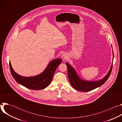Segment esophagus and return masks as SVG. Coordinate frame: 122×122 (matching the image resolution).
<instances>
[{
    "label": "esophagus",
    "mask_w": 122,
    "mask_h": 122,
    "mask_svg": "<svg viewBox=\"0 0 122 122\" xmlns=\"http://www.w3.org/2000/svg\"><path fill=\"white\" fill-rule=\"evenodd\" d=\"M68 56H67V55L66 53H64L62 55V59L63 61H66V60L67 59Z\"/></svg>",
    "instance_id": "1"
}]
</instances>
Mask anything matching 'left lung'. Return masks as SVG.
I'll list each match as a JSON object with an SVG mask.
<instances>
[{"label":"left lung","mask_w":122,"mask_h":122,"mask_svg":"<svg viewBox=\"0 0 122 122\" xmlns=\"http://www.w3.org/2000/svg\"><path fill=\"white\" fill-rule=\"evenodd\" d=\"M112 54L113 59L110 69L105 77L98 81H89L82 80L79 77L74 67L69 63H66V64L67 68L68 77L71 86L74 89L78 91L81 92H88L99 87V86L103 84L108 79L112 72L114 57L113 51Z\"/></svg>","instance_id":"left-lung-1"}]
</instances>
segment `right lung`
<instances>
[{"label": "right lung", "mask_w": 122, "mask_h": 122, "mask_svg": "<svg viewBox=\"0 0 122 122\" xmlns=\"http://www.w3.org/2000/svg\"><path fill=\"white\" fill-rule=\"evenodd\" d=\"M62 62L61 58L51 61L44 71L39 75L32 77H24L14 71L10 62V67L11 75L16 82L26 88L32 90H41L50 84L58 66Z\"/></svg>", "instance_id": "right-lung-1"}]
</instances>
